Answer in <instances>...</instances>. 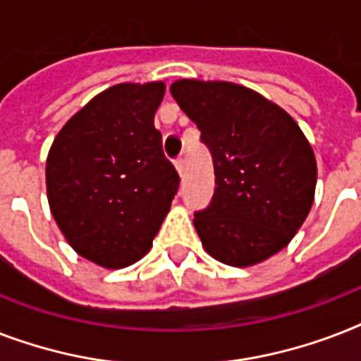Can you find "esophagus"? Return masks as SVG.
Returning a JSON list of instances; mask_svg holds the SVG:
<instances>
[{
    "mask_svg": "<svg viewBox=\"0 0 361 361\" xmlns=\"http://www.w3.org/2000/svg\"><path fill=\"white\" fill-rule=\"evenodd\" d=\"M176 170H178V174H180L181 178L185 176V159L180 157L178 161H176Z\"/></svg>",
    "mask_w": 361,
    "mask_h": 361,
    "instance_id": "34e87169",
    "label": "esophagus"
}]
</instances>
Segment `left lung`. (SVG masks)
Instances as JSON below:
<instances>
[{
  "instance_id": "left-lung-1",
  "label": "left lung",
  "mask_w": 361,
  "mask_h": 361,
  "mask_svg": "<svg viewBox=\"0 0 361 361\" xmlns=\"http://www.w3.org/2000/svg\"><path fill=\"white\" fill-rule=\"evenodd\" d=\"M170 93L214 157V198L192 221L206 252L236 268L274 257L290 243L314 200L317 161L300 125L232 82L181 78Z\"/></svg>"
}]
</instances>
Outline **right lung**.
<instances>
[{"label": "right lung", "mask_w": 361, "mask_h": 361, "mask_svg": "<svg viewBox=\"0 0 361 361\" xmlns=\"http://www.w3.org/2000/svg\"><path fill=\"white\" fill-rule=\"evenodd\" d=\"M163 97V82L116 84L78 110L48 152L54 219L80 257L106 269L152 249L180 187L153 125Z\"/></svg>", "instance_id": "add662e5"}]
</instances>
